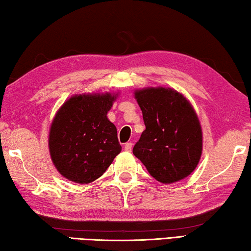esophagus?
<instances>
[{"label":"esophagus","instance_id":"1","mask_svg":"<svg viewBox=\"0 0 251 251\" xmlns=\"http://www.w3.org/2000/svg\"><path fill=\"white\" fill-rule=\"evenodd\" d=\"M132 147H133L132 142H126L125 145V150L128 151V152H131V150H132Z\"/></svg>","mask_w":251,"mask_h":251}]
</instances>
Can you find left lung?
<instances>
[{"instance_id":"1","label":"left lung","mask_w":251,"mask_h":251,"mask_svg":"<svg viewBox=\"0 0 251 251\" xmlns=\"http://www.w3.org/2000/svg\"><path fill=\"white\" fill-rule=\"evenodd\" d=\"M146 130L133 154L161 183L182 180L198 166L202 152V130L195 109L171 88L135 90Z\"/></svg>"}]
</instances>
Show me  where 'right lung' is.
Segmentation results:
<instances>
[{
	"mask_svg": "<svg viewBox=\"0 0 251 251\" xmlns=\"http://www.w3.org/2000/svg\"><path fill=\"white\" fill-rule=\"evenodd\" d=\"M117 96L76 94L57 110L49 133V150L56 170L70 181H94L121 152L116 126L106 117Z\"/></svg>",
	"mask_w": 251,
	"mask_h": 251,
	"instance_id": "1",
	"label": "right lung"
}]
</instances>
